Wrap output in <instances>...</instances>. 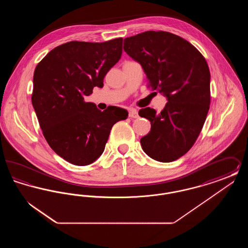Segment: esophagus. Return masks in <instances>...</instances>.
Here are the masks:
<instances>
[{
  "label": "esophagus",
  "instance_id": "1",
  "mask_svg": "<svg viewBox=\"0 0 248 248\" xmlns=\"http://www.w3.org/2000/svg\"><path fill=\"white\" fill-rule=\"evenodd\" d=\"M129 117L130 118H139V112L137 109L132 108L129 110Z\"/></svg>",
  "mask_w": 248,
  "mask_h": 248
}]
</instances>
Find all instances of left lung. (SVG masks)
Masks as SVG:
<instances>
[{"mask_svg": "<svg viewBox=\"0 0 248 248\" xmlns=\"http://www.w3.org/2000/svg\"><path fill=\"white\" fill-rule=\"evenodd\" d=\"M124 50L141 65L149 86L168 101L160 113L151 108L140 110L152 124L140 140L142 149L158 162H173L189 152L206 119L210 104L206 60L188 41L167 31L125 38Z\"/></svg>", "mask_w": 248, "mask_h": 248, "instance_id": "left-lung-1", "label": "left lung"}]
</instances>
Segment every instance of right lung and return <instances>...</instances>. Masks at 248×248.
Instances as JSON below:
<instances>
[{"mask_svg":"<svg viewBox=\"0 0 248 248\" xmlns=\"http://www.w3.org/2000/svg\"><path fill=\"white\" fill-rule=\"evenodd\" d=\"M123 38L104 43L69 42L51 50L36 66L31 102L51 149L72 165L94 163L103 154L110 130L127 118L124 108L101 111L83 97L102 87L121 59Z\"/></svg>","mask_w":248,"mask_h":248,"instance_id":"1","label":"right lung"}]
</instances>
